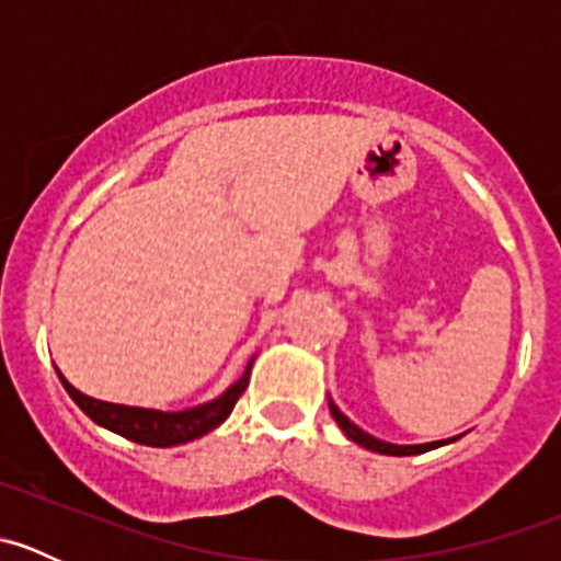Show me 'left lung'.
I'll return each instance as SVG.
<instances>
[{
	"mask_svg": "<svg viewBox=\"0 0 561 561\" xmlns=\"http://www.w3.org/2000/svg\"><path fill=\"white\" fill-rule=\"evenodd\" d=\"M331 415H333V421H336L339 426H342V432L347 434L350 439H353V443L364 445L366 450H375V454H386V456H417V454H426V450L439 448V445H445V439H443V443H428V445H390V443H382V439L371 437V434H366L364 428L355 426V423L350 421V417L344 415V412H339V407L333 404V401H331Z\"/></svg>",
	"mask_w": 561,
	"mask_h": 561,
	"instance_id": "left-lung-1",
	"label": "left lung"
}]
</instances>
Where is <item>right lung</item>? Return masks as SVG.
<instances>
[{
	"label": "right lung",
	"instance_id": "1",
	"mask_svg": "<svg viewBox=\"0 0 561 561\" xmlns=\"http://www.w3.org/2000/svg\"><path fill=\"white\" fill-rule=\"evenodd\" d=\"M249 369H252V364L247 366L244 377H241L233 388L225 390L219 399L184 412H160L140 410V407L107 404V401H98L92 399V396L81 393L78 388H72L61 375L59 380L67 393L72 396V401H76L94 423H100V426L111 428V432L122 434V437L133 439V443L138 445H149V448H173V445H184L190 443V439L203 437V434L217 428L219 423L233 412L236 401L241 399V393H244L249 386Z\"/></svg>",
	"mask_w": 561,
	"mask_h": 561
}]
</instances>
